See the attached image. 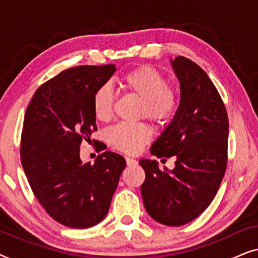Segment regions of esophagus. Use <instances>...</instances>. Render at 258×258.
<instances>
[{"label": "esophagus", "mask_w": 258, "mask_h": 258, "mask_svg": "<svg viewBox=\"0 0 258 258\" xmlns=\"http://www.w3.org/2000/svg\"><path fill=\"white\" fill-rule=\"evenodd\" d=\"M125 163L128 167H133V165L137 164V161L134 160V158H132V157H125Z\"/></svg>", "instance_id": "esophagus-1"}]
</instances>
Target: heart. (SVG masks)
Listing matches in <instances>:
<instances>
[{
    "mask_svg": "<svg viewBox=\"0 0 258 258\" xmlns=\"http://www.w3.org/2000/svg\"><path fill=\"white\" fill-rule=\"evenodd\" d=\"M121 87L125 93L141 98L137 116L146 117L157 125L172 121L177 112L179 100L175 89L160 70L151 66H141L121 77ZM116 96L109 84L95 90L93 111L95 117L107 122L112 117ZM108 142L125 154H137L151 140V132L146 123H118L108 130Z\"/></svg>",
    "mask_w": 258,
    "mask_h": 258,
    "instance_id": "b5f03b06",
    "label": "heart"
}]
</instances>
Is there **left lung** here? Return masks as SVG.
Instances as JSON below:
<instances>
[{
	"label": "left lung",
	"instance_id": "left-lung-1",
	"mask_svg": "<svg viewBox=\"0 0 258 258\" xmlns=\"http://www.w3.org/2000/svg\"><path fill=\"white\" fill-rule=\"evenodd\" d=\"M171 64L181 102L150 153L162 161L174 157L175 168L164 172L156 161L141 160L146 171L141 192L155 221L179 227L199 217L216 196L227 169L229 119L217 88L197 63L178 56Z\"/></svg>",
	"mask_w": 258,
	"mask_h": 258
}]
</instances>
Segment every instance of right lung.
Listing matches in <instances>:
<instances>
[{
	"label": "right lung",
	"mask_w": 258,
	"mask_h": 258,
	"mask_svg": "<svg viewBox=\"0 0 258 258\" xmlns=\"http://www.w3.org/2000/svg\"><path fill=\"white\" fill-rule=\"evenodd\" d=\"M115 70L114 64L63 70L38 88L24 115L20 148L24 174L44 210L66 227L100 223L125 168L124 158L111 151L101 153L94 164L80 158L82 141L97 132L94 93Z\"/></svg>",
	"instance_id": "right-lung-1"
}]
</instances>
